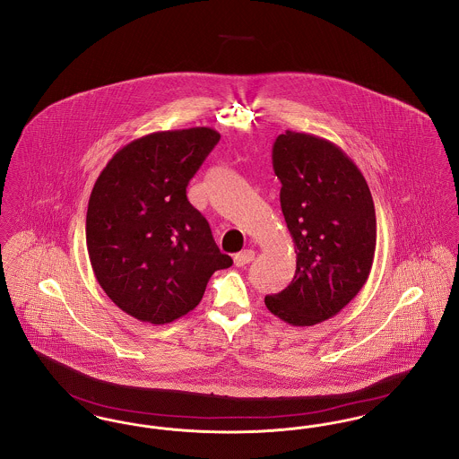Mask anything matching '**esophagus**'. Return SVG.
I'll list each match as a JSON object with an SVG mask.
<instances>
[{"label": "esophagus", "instance_id": "34e87169", "mask_svg": "<svg viewBox=\"0 0 459 459\" xmlns=\"http://www.w3.org/2000/svg\"><path fill=\"white\" fill-rule=\"evenodd\" d=\"M253 258H255V251L253 249H244L234 256V264H236V267H244L249 262H253Z\"/></svg>", "mask_w": 459, "mask_h": 459}]
</instances>
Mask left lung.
Here are the masks:
<instances>
[{"label": "left lung", "instance_id": "obj_1", "mask_svg": "<svg viewBox=\"0 0 459 459\" xmlns=\"http://www.w3.org/2000/svg\"><path fill=\"white\" fill-rule=\"evenodd\" d=\"M272 164L281 208L295 243L291 284L265 297L273 316L314 325L336 316L366 284L377 249L371 190L355 162L333 142L288 130L277 136Z\"/></svg>", "mask_w": 459, "mask_h": 459}]
</instances>
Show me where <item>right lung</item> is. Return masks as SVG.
Masks as SVG:
<instances>
[{
	"label": "right lung",
	"mask_w": 459,
	"mask_h": 459,
	"mask_svg": "<svg viewBox=\"0 0 459 459\" xmlns=\"http://www.w3.org/2000/svg\"><path fill=\"white\" fill-rule=\"evenodd\" d=\"M220 140L213 128L156 132L119 149L99 175L86 213V247L102 290L142 323L168 324L194 310L220 253L187 186Z\"/></svg>",
	"instance_id": "right-lung-1"
}]
</instances>
